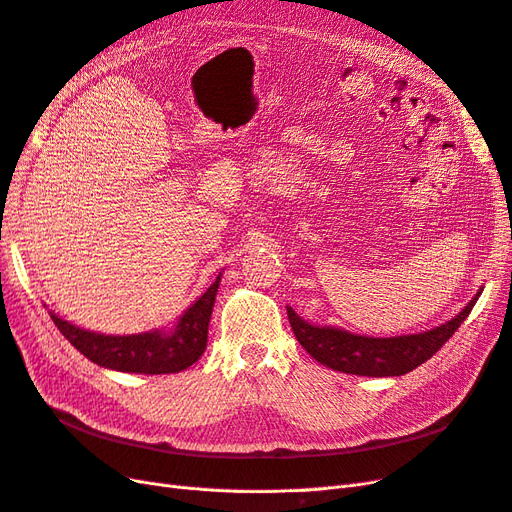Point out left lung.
Masks as SVG:
<instances>
[{"label": "left lung", "mask_w": 512, "mask_h": 512, "mask_svg": "<svg viewBox=\"0 0 512 512\" xmlns=\"http://www.w3.org/2000/svg\"><path fill=\"white\" fill-rule=\"evenodd\" d=\"M478 297L480 292L474 294V299L455 318L416 335L365 337L335 327H318L299 318L292 307H288V320L299 344L322 365L352 376H404L431 359L453 337L459 324L472 312Z\"/></svg>", "instance_id": "left-lung-1"}]
</instances>
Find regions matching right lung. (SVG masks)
Returning <instances> with one entry per match:
<instances>
[{
	"label": "right lung",
	"mask_w": 512,
	"mask_h": 512,
	"mask_svg": "<svg viewBox=\"0 0 512 512\" xmlns=\"http://www.w3.org/2000/svg\"><path fill=\"white\" fill-rule=\"evenodd\" d=\"M220 275L179 318L173 331L138 335H104L74 327L51 312L59 333L91 363L128 374H177L194 365L207 348V331Z\"/></svg>",
	"instance_id": "right-lung-1"
}]
</instances>
